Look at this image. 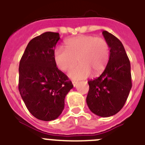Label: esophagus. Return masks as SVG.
Instances as JSON below:
<instances>
[{
	"label": "esophagus",
	"instance_id": "esophagus-1",
	"mask_svg": "<svg viewBox=\"0 0 145 145\" xmlns=\"http://www.w3.org/2000/svg\"><path fill=\"white\" fill-rule=\"evenodd\" d=\"M78 82H77V81H73V82H72V84H73L74 87L77 86V85H78Z\"/></svg>",
	"mask_w": 145,
	"mask_h": 145
}]
</instances>
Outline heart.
<instances>
[{
    "instance_id": "b5f03b06",
    "label": "heart",
    "mask_w": 145,
    "mask_h": 145,
    "mask_svg": "<svg viewBox=\"0 0 145 145\" xmlns=\"http://www.w3.org/2000/svg\"><path fill=\"white\" fill-rule=\"evenodd\" d=\"M66 48L57 46L54 51V60L59 70L66 71L76 65L78 59L80 64L69 72L74 80L84 78L90 75L102 72L110 59V46L105 40L93 35H80L65 42Z\"/></svg>"
}]
</instances>
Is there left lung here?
Masks as SVG:
<instances>
[{
	"label": "left lung",
	"mask_w": 145,
	"mask_h": 145,
	"mask_svg": "<svg viewBox=\"0 0 145 145\" xmlns=\"http://www.w3.org/2000/svg\"><path fill=\"white\" fill-rule=\"evenodd\" d=\"M110 46V59L102 75L88 80L86 103L101 117L114 116L123 108L132 86L131 64L122 43L111 33L102 32Z\"/></svg>",
	"instance_id": "1"
}]
</instances>
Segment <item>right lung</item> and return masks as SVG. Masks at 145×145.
Wrapping results in <instances>:
<instances>
[{"instance_id": "right-lung-1", "label": "right lung", "mask_w": 145, "mask_h": 145, "mask_svg": "<svg viewBox=\"0 0 145 145\" xmlns=\"http://www.w3.org/2000/svg\"><path fill=\"white\" fill-rule=\"evenodd\" d=\"M58 33L46 32L29 42L19 67V91L29 112L44 121L55 120L65 107V98L73 88L57 68L54 51Z\"/></svg>"}]
</instances>
